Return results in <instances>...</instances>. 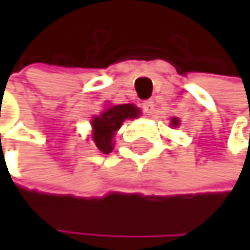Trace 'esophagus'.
<instances>
[{
    "mask_svg": "<svg viewBox=\"0 0 250 250\" xmlns=\"http://www.w3.org/2000/svg\"><path fill=\"white\" fill-rule=\"evenodd\" d=\"M142 109L144 112H146L147 115H153L154 112V102L153 100H146L142 103Z\"/></svg>",
    "mask_w": 250,
    "mask_h": 250,
    "instance_id": "esophagus-1",
    "label": "esophagus"
}]
</instances>
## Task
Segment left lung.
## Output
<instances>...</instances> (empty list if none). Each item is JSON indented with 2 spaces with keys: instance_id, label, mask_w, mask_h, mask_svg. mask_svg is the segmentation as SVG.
Instances as JSON below:
<instances>
[{
  "instance_id": "1",
  "label": "left lung",
  "mask_w": 250,
  "mask_h": 250,
  "mask_svg": "<svg viewBox=\"0 0 250 250\" xmlns=\"http://www.w3.org/2000/svg\"><path fill=\"white\" fill-rule=\"evenodd\" d=\"M178 124H180V120H178V118H175V117L171 118V126H172V127H177Z\"/></svg>"
}]
</instances>
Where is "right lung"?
<instances>
[{
    "label": "right lung",
    "mask_w": 250,
    "mask_h": 250,
    "mask_svg": "<svg viewBox=\"0 0 250 250\" xmlns=\"http://www.w3.org/2000/svg\"><path fill=\"white\" fill-rule=\"evenodd\" d=\"M141 115V109L136 108L135 104L126 103V104H115V106L104 108L99 115H94L91 120L93 127V142L96 147L108 154L114 150V135L121 127L124 120H133Z\"/></svg>",
    "instance_id": "obj_1"
}]
</instances>
